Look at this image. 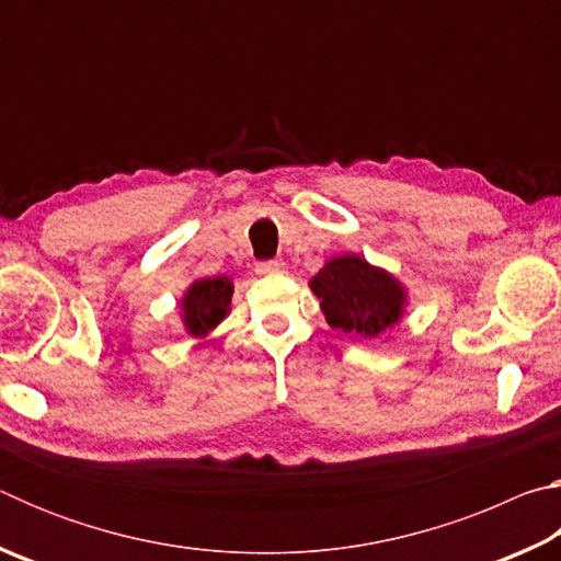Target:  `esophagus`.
Here are the masks:
<instances>
[{"label":"esophagus","instance_id":"obj_1","mask_svg":"<svg viewBox=\"0 0 561 561\" xmlns=\"http://www.w3.org/2000/svg\"><path fill=\"white\" fill-rule=\"evenodd\" d=\"M284 270H287V264H284L282 260L257 262V274H282Z\"/></svg>","mask_w":561,"mask_h":561}]
</instances>
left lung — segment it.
<instances>
[{"mask_svg":"<svg viewBox=\"0 0 561 561\" xmlns=\"http://www.w3.org/2000/svg\"><path fill=\"white\" fill-rule=\"evenodd\" d=\"M331 329L376 339L398 324L405 311V287L393 274L374 267L358 254L329 260L309 282Z\"/></svg>","mask_w":561,"mask_h":561,"instance_id":"8db88e82","label":"left lung"}]
</instances>
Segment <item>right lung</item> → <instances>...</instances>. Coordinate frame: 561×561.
I'll use <instances>...</instances> for the list:
<instances>
[{"label":"right lung","instance_id":"add662e5","mask_svg":"<svg viewBox=\"0 0 561 561\" xmlns=\"http://www.w3.org/2000/svg\"><path fill=\"white\" fill-rule=\"evenodd\" d=\"M232 279L225 277H205L197 279L187 287L180 299V319H183L185 331L195 339H205L220 321L230 314L232 301Z\"/></svg>","mask_w":561,"mask_h":561}]
</instances>
